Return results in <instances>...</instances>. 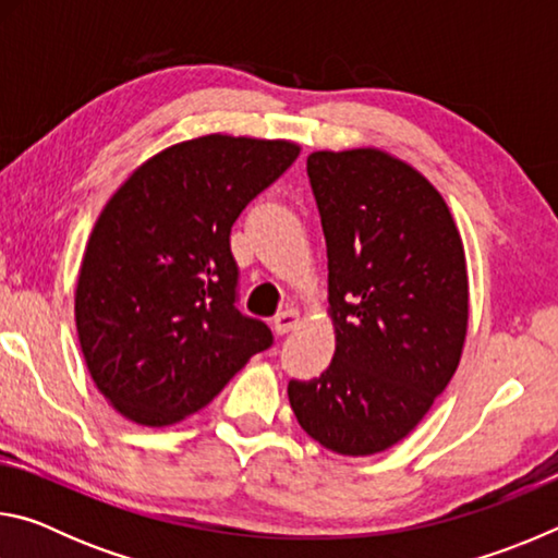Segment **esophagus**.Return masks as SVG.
<instances>
[{
	"mask_svg": "<svg viewBox=\"0 0 558 558\" xmlns=\"http://www.w3.org/2000/svg\"><path fill=\"white\" fill-rule=\"evenodd\" d=\"M298 325H300V313H298L295 307L282 310V313L276 317V323H272V327H276L278 335H288V332H292V329H295Z\"/></svg>",
	"mask_w": 558,
	"mask_h": 558,
	"instance_id": "obj_1",
	"label": "esophagus"
}]
</instances>
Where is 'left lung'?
<instances>
[{
    "label": "left lung",
    "mask_w": 558,
    "mask_h": 558,
    "mask_svg": "<svg viewBox=\"0 0 558 558\" xmlns=\"http://www.w3.org/2000/svg\"><path fill=\"white\" fill-rule=\"evenodd\" d=\"M327 241L335 356L290 381L298 423L319 446L389 450L446 391L465 347V248L446 199L418 169L376 147L307 157Z\"/></svg>",
    "instance_id": "1"
}]
</instances>
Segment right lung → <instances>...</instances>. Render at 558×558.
I'll list each match as a JSON object with an SVG mask.
<instances>
[{
  "instance_id": "add662e5",
  "label": "right lung",
  "mask_w": 558,
  "mask_h": 558,
  "mask_svg": "<svg viewBox=\"0 0 558 558\" xmlns=\"http://www.w3.org/2000/svg\"><path fill=\"white\" fill-rule=\"evenodd\" d=\"M298 155L290 140H184L102 206L78 270L75 329L93 384L128 421L174 426L272 344L266 323L235 310L229 235Z\"/></svg>"
}]
</instances>
